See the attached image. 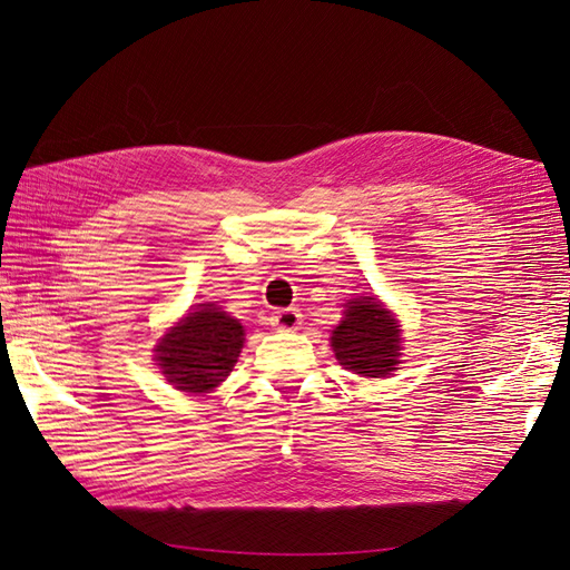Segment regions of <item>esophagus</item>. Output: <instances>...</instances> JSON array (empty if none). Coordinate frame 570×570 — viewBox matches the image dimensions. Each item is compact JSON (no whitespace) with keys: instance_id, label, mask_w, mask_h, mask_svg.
Instances as JSON below:
<instances>
[{"instance_id":"34e87169","label":"esophagus","mask_w":570,"mask_h":570,"mask_svg":"<svg viewBox=\"0 0 570 570\" xmlns=\"http://www.w3.org/2000/svg\"><path fill=\"white\" fill-rule=\"evenodd\" d=\"M271 325L278 327V331H297L302 325V314L297 308H281V312L271 314Z\"/></svg>"}]
</instances>
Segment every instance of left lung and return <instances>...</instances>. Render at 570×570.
I'll return each mask as SVG.
<instances>
[{
  "mask_svg": "<svg viewBox=\"0 0 570 570\" xmlns=\"http://www.w3.org/2000/svg\"><path fill=\"white\" fill-rule=\"evenodd\" d=\"M400 323L375 297H354L344 304L331 347L342 368L366 377H385L402 364Z\"/></svg>",
  "mask_w": 570,
  "mask_h": 570,
  "instance_id": "1",
  "label": "left lung"
}]
</instances>
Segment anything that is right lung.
<instances>
[{"mask_svg":"<svg viewBox=\"0 0 570 570\" xmlns=\"http://www.w3.org/2000/svg\"><path fill=\"white\" fill-rule=\"evenodd\" d=\"M245 344V325L214 302L197 304L157 344L166 381L187 394H206L230 375Z\"/></svg>","mask_w":570,"mask_h":570,"instance_id":"1","label":"right lung"}]
</instances>
